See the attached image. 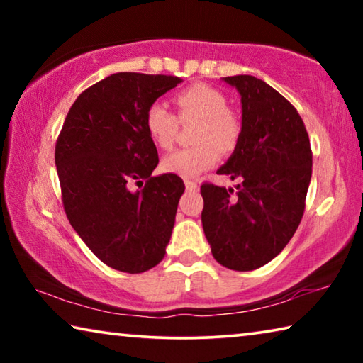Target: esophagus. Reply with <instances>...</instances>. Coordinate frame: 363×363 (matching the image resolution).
Returning a JSON list of instances; mask_svg holds the SVG:
<instances>
[{
	"instance_id": "34e87169",
	"label": "esophagus",
	"mask_w": 363,
	"mask_h": 363,
	"mask_svg": "<svg viewBox=\"0 0 363 363\" xmlns=\"http://www.w3.org/2000/svg\"><path fill=\"white\" fill-rule=\"evenodd\" d=\"M184 184H186V189L187 190H196V189H199V186H196V182L190 181V179H186V181H184Z\"/></svg>"
}]
</instances>
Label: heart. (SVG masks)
<instances>
[{"label": "heart", "instance_id": "b5f03b06", "mask_svg": "<svg viewBox=\"0 0 363 363\" xmlns=\"http://www.w3.org/2000/svg\"><path fill=\"white\" fill-rule=\"evenodd\" d=\"M179 118H199L194 147L179 149L162 160V169L179 177H196L210 169L219 160V149L230 152L240 139V120L227 108V97L219 89L196 83L173 97ZM145 130L160 149H171L177 134V120L163 104L155 102L147 108Z\"/></svg>", "mask_w": 363, "mask_h": 363}]
</instances>
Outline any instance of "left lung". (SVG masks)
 I'll return each mask as SVG.
<instances>
[{
	"label": "left lung",
	"mask_w": 363,
	"mask_h": 363,
	"mask_svg": "<svg viewBox=\"0 0 363 363\" xmlns=\"http://www.w3.org/2000/svg\"><path fill=\"white\" fill-rule=\"evenodd\" d=\"M240 94L242 133L218 169L237 192L203 184L205 237L219 264L255 270L272 261L296 232L312 176L306 126L290 102L251 75L223 78Z\"/></svg>",
	"instance_id": "1"
}]
</instances>
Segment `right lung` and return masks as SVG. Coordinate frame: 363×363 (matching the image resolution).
I'll return each mask as SVG.
<instances>
[{
  "mask_svg": "<svg viewBox=\"0 0 363 363\" xmlns=\"http://www.w3.org/2000/svg\"><path fill=\"white\" fill-rule=\"evenodd\" d=\"M182 79L120 72L83 91L70 107L56 144V167L67 218L108 267L145 272L163 259L184 182L152 177L158 152L145 113ZM147 181L143 189L130 184Z\"/></svg>",
  "mask_w": 363,
  "mask_h": 363,
  "instance_id": "right-lung-1",
  "label": "right lung"
}]
</instances>
